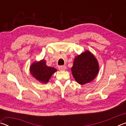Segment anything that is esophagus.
Returning a JSON list of instances; mask_svg holds the SVG:
<instances>
[{"instance_id": "1", "label": "esophagus", "mask_w": 126, "mask_h": 126, "mask_svg": "<svg viewBox=\"0 0 126 126\" xmlns=\"http://www.w3.org/2000/svg\"><path fill=\"white\" fill-rule=\"evenodd\" d=\"M59 69L60 71H65L66 69V67L65 66H61V67H59Z\"/></svg>"}]
</instances>
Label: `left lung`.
<instances>
[{"label": "left lung", "mask_w": 126, "mask_h": 126, "mask_svg": "<svg viewBox=\"0 0 126 126\" xmlns=\"http://www.w3.org/2000/svg\"><path fill=\"white\" fill-rule=\"evenodd\" d=\"M99 69V63L96 58L91 52L86 50L74 59L71 71L77 82L84 85L94 79Z\"/></svg>", "instance_id": "8db88e82"}]
</instances>
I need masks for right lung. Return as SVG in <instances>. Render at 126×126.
<instances>
[{"label": "right lung", "instance_id": "obj_1", "mask_svg": "<svg viewBox=\"0 0 126 126\" xmlns=\"http://www.w3.org/2000/svg\"><path fill=\"white\" fill-rule=\"evenodd\" d=\"M57 72L54 68L46 65L44 59L35 61L30 66V73L34 78L42 83L46 84L49 82L52 74Z\"/></svg>", "mask_w": 126, "mask_h": 126}]
</instances>
